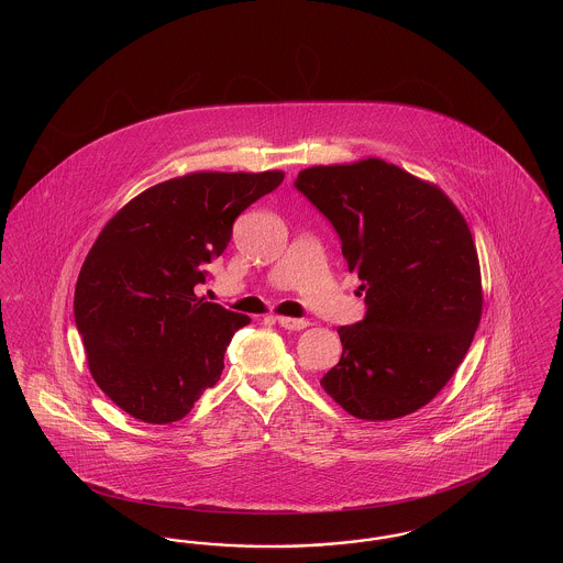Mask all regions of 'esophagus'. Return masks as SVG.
I'll use <instances>...</instances> for the list:
<instances>
[{
	"instance_id": "obj_1",
	"label": "esophagus",
	"mask_w": 563,
	"mask_h": 563,
	"mask_svg": "<svg viewBox=\"0 0 563 563\" xmlns=\"http://www.w3.org/2000/svg\"><path fill=\"white\" fill-rule=\"evenodd\" d=\"M280 327H285V329H289V331H301V329H306L310 321H306V319H294V317H278L276 319Z\"/></svg>"
}]
</instances>
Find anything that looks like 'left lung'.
Masks as SVG:
<instances>
[{
    "label": "left lung",
    "instance_id": "obj_1",
    "mask_svg": "<svg viewBox=\"0 0 563 563\" xmlns=\"http://www.w3.org/2000/svg\"><path fill=\"white\" fill-rule=\"evenodd\" d=\"M335 228L367 314L340 327L342 358L324 393L350 416L384 422L432 401L482 321V268L450 196L397 164L310 166L295 179Z\"/></svg>",
    "mask_w": 563,
    "mask_h": 563
}]
</instances>
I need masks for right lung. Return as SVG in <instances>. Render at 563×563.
<instances>
[{"instance_id":"obj_1","label":"right lung","mask_w":563,"mask_h":563,"mask_svg":"<svg viewBox=\"0 0 563 563\" xmlns=\"http://www.w3.org/2000/svg\"><path fill=\"white\" fill-rule=\"evenodd\" d=\"M283 179V170L189 173L141 191L101 230L74 314L92 379L129 416L177 422L217 384L232 335L251 319L194 287L234 219Z\"/></svg>"}]
</instances>
